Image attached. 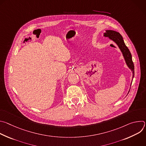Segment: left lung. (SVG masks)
Here are the masks:
<instances>
[{
	"mask_svg": "<svg viewBox=\"0 0 146 146\" xmlns=\"http://www.w3.org/2000/svg\"><path fill=\"white\" fill-rule=\"evenodd\" d=\"M103 36L105 37H108L110 40L114 41V42L118 46L121 52H122V54L125 59V63L127 66L132 72V80H133V78L135 75V68H134V65L132 61V55L131 54V52L129 51V50L126 46L125 44L122 36L120 35L119 33L116 31H112V30H106V32L103 33ZM132 82L131 84V86L132 84ZM129 91L130 90H129L128 94L129 92Z\"/></svg>",
	"mask_w": 146,
	"mask_h": 146,
	"instance_id": "obj_1",
	"label": "left lung"
}]
</instances>
